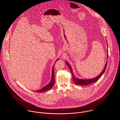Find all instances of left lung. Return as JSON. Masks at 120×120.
Instances as JSON below:
<instances>
[{
  "mask_svg": "<svg viewBox=\"0 0 120 120\" xmlns=\"http://www.w3.org/2000/svg\"><path fill=\"white\" fill-rule=\"evenodd\" d=\"M107 47H108V44H107ZM107 58L108 59V48H107ZM66 62L67 63V64L68 65V67H69V68L71 70V74H72V79H73V82L74 83L76 84V85H80V86H86V85H88L89 84H92L93 83H94L96 81H97L102 76L103 73L105 71V69L107 67V63L108 62L107 61L106 64H105V67L103 69V71L101 72V73L98 76H97V77H95V78H93V79H79L78 78H77L74 75L73 73V71H72V70L71 69V67L70 66V65L68 63V62L66 61Z\"/></svg>",
  "mask_w": 120,
  "mask_h": 120,
  "instance_id": "left-lung-1",
  "label": "left lung"
}]
</instances>
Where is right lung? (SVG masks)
I'll return each mask as SVG.
<instances>
[{
    "instance_id": "1",
    "label": "right lung",
    "mask_w": 120,
    "mask_h": 120,
    "mask_svg": "<svg viewBox=\"0 0 120 120\" xmlns=\"http://www.w3.org/2000/svg\"><path fill=\"white\" fill-rule=\"evenodd\" d=\"M59 60V59H58L57 60ZM56 61H55V62H56ZM55 62L54 63V64H55ZM54 82H55V80H54V65L52 67V77L51 79V81L50 82H49V84H48L47 86H44V87L42 88L41 89L39 90H34V91L35 92H44V91H47V90H48L50 89H51L52 87L53 86L54 84Z\"/></svg>"
}]
</instances>
